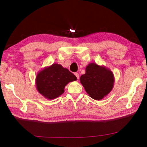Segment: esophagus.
<instances>
[{
  "label": "esophagus",
  "mask_w": 147,
  "mask_h": 147,
  "mask_svg": "<svg viewBox=\"0 0 147 147\" xmlns=\"http://www.w3.org/2000/svg\"><path fill=\"white\" fill-rule=\"evenodd\" d=\"M74 75H75V76H76L78 80V79H79V74H78V73H77V72H76V73H75V74H74Z\"/></svg>",
  "instance_id": "34e87169"
}]
</instances>
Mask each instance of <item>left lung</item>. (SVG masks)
<instances>
[{
  "label": "left lung",
  "instance_id": "left-lung-1",
  "mask_svg": "<svg viewBox=\"0 0 147 147\" xmlns=\"http://www.w3.org/2000/svg\"><path fill=\"white\" fill-rule=\"evenodd\" d=\"M80 80L89 96L99 100L112 91L115 77L112 70L104 65L90 63L86 66V73L82 75Z\"/></svg>",
  "mask_w": 147,
  "mask_h": 147
}]
</instances>
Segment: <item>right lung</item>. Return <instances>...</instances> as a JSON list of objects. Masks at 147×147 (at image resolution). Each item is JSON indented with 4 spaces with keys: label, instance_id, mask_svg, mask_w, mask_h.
I'll return each mask as SVG.
<instances>
[{
    "label": "right lung",
    "instance_id": "add662e5",
    "mask_svg": "<svg viewBox=\"0 0 147 147\" xmlns=\"http://www.w3.org/2000/svg\"><path fill=\"white\" fill-rule=\"evenodd\" d=\"M77 80L67 69L55 63L39 71L35 78V84L40 94L48 100H53L63 94L65 86L69 82Z\"/></svg>",
    "mask_w": 147,
    "mask_h": 147
}]
</instances>
